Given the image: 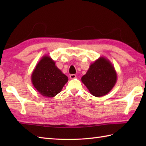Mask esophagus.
<instances>
[{
	"mask_svg": "<svg viewBox=\"0 0 146 146\" xmlns=\"http://www.w3.org/2000/svg\"><path fill=\"white\" fill-rule=\"evenodd\" d=\"M70 79H75L76 78V76L75 75H74V74H71L70 76Z\"/></svg>",
	"mask_w": 146,
	"mask_h": 146,
	"instance_id": "esophagus-1",
	"label": "esophagus"
}]
</instances>
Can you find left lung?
Masks as SVG:
<instances>
[{
  "label": "left lung",
  "mask_w": 146,
  "mask_h": 146,
  "mask_svg": "<svg viewBox=\"0 0 146 146\" xmlns=\"http://www.w3.org/2000/svg\"><path fill=\"white\" fill-rule=\"evenodd\" d=\"M81 80L92 95L100 97L108 94L113 88L117 75L111 62L102 56L90 64Z\"/></svg>",
  "instance_id": "left-lung-1"
}]
</instances>
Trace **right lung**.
I'll return each instance as SVG.
<instances>
[{
	"instance_id": "1",
	"label": "right lung",
	"mask_w": 146,
	"mask_h": 146,
	"mask_svg": "<svg viewBox=\"0 0 146 146\" xmlns=\"http://www.w3.org/2000/svg\"><path fill=\"white\" fill-rule=\"evenodd\" d=\"M68 78L56 66L55 61L48 55L42 56L31 75L33 86L44 97H54L63 89Z\"/></svg>"
}]
</instances>
